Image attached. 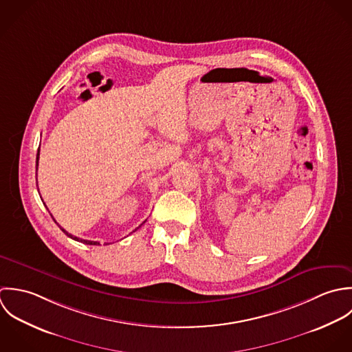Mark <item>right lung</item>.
<instances>
[{
    "label": "right lung",
    "instance_id": "obj_1",
    "mask_svg": "<svg viewBox=\"0 0 352 352\" xmlns=\"http://www.w3.org/2000/svg\"><path fill=\"white\" fill-rule=\"evenodd\" d=\"M38 160H39V148H38V153H36V170H38ZM142 223H145V220H144ZM142 223H141V224H142ZM57 224H58V223H57ZM141 224L139 227H141ZM58 227L64 231V234H67L69 238L74 239V241H77V242H81V243H85V245H99V242H96V241H87V239H81V238H77V236L72 235V234H69L68 231H65L60 224H58ZM139 227H138V228H139ZM138 228H136V230H138ZM136 230H135V231H136ZM104 245H109V243H104Z\"/></svg>",
    "mask_w": 352,
    "mask_h": 352
}]
</instances>
